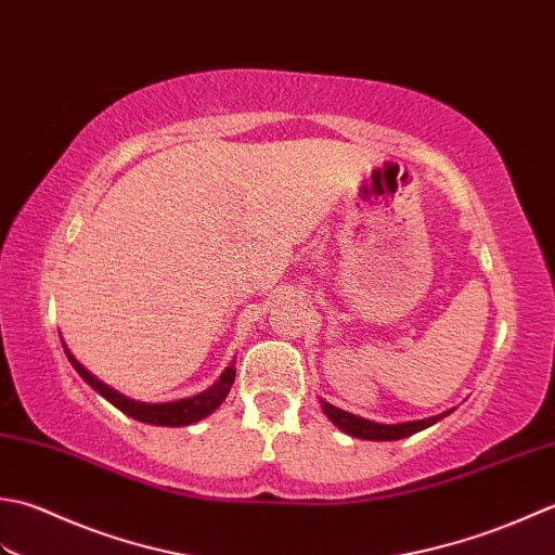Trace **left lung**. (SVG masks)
<instances>
[{
  "instance_id": "8db88e82",
  "label": "left lung",
  "mask_w": 555,
  "mask_h": 555,
  "mask_svg": "<svg viewBox=\"0 0 555 555\" xmlns=\"http://www.w3.org/2000/svg\"><path fill=\"white\" fill-rule=\"evenodd\" d=\"M321 406L327 420H331L340 431H345L347 436H354V438H364V440H400L406 438L412 434H420L424 428L434 426L436 422L443 420L450 412L443 414H436V416H428V420H420V422H404V424H378V422H369V420H361L357 414H349L345 410H337L331 402L321 400Z\"/></svg>"
}]
</instances>
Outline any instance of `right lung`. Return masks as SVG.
Here are the masks:
<instances>
[{
    "label": "right lung",
    "mask_w": 555,
    "mask_h": 555,
    "mask_svg": "<svg viewBox=\"0 0 555 555\" xmlns=\"http://www.w3.org/2000/svg\"><path fill=\"white\" fill-rule=\"evenodd\" d=\"M64 352H66V357H69L72 366L78 371V376H81L95 392L103 395L107 402L115 404L117 410H121L127 416H133V420H139L143 424H155V426H189V424L201 422L203 416L212 414L224 402V398H228V392L234 383V373H236L234 364H230L208 390L194 395V398H184L177 402H163V404H149V402L129 400L127 395L112 390L109 386H105V383H100L93 373L78 364L74 354L66 349V345H64Z\"/></svg>",
    "instance_id": "add662e5"
}]
</instances>
